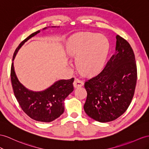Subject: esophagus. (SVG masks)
<instances>
[{
    "label": "esophagus",
    "instance_id": "esophagus-1",
    "mask_svg": "<svg viewBox=\"0 0 149 149\" xmlns=\"http://www.w3.org/2000/svg\"><path fill=\"white\" fill-rule=\"evenodd\" d=\"M84 82L82 81H81L78 79H75L74 82V87L75 88H77V87H81L83 86Z\"/></svg>",
    "mask_w": 149,
    "mask_h": 149
}]
</instances>
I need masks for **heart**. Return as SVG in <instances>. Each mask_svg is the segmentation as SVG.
<instances>
[{
    "instance_id": "1",
    "label": "heart",
    "mask_w": 149,
    "mask_h": 149,
    "mask_svg": "<svg viewBox=\"0 0 149 149\" xmlns=\"http://www.w3.org/2000/svg\"><path fill=\"white\" fill-rule=\"evenodd\" d=\"M108 52V40L100 34H80L70 39L67 45V54L76 58L79 70L86 75L101 70Z\"/></svg>"
}]
</instances>
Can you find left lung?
<instances>
[{
    "instance_id": "left-lung-1",
    "label": "left lung",
    "mask_w": 149,
    "mask_h": 149,
    "mask_svg": "<svg viewBox=\"0 0 149 149\" xmlns=\"http://www.w3.org/2000/svg\"><path fill=\"white\" fill-rule=\"evenodd\" d=\"M115 53L96 77L85 82L87 93L84 106L90 118L101 123L122 115L135 93L137 71L135 55L128 42L116 35Z\"/></svg>"
}]
</instances>
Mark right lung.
Returning <instances> with one entry per match:
<instances>
[{"label": "right lung", "mask_w": 149, "mask_h": 149, "mask_svg": "<svg viewBox=\"0 0 149 149\" xmlns=\"http://www.w3.org/2000/svg\"><path fill=\"white\" fill-rule=\"evenodd\" d=\"M56 27V26H52ZM45 28L43 29H47ZM40 30L32 33L22 41L14 52L13 61L19 49L25 42L35 36ZM11 82L17 102L24 112L32 119L41 122H51L64 112V100L74 91V78L59 80L42 91H33L26 88L19 81L13 62L10 70Z\"/></svg>", "instance_id": "1"}]
</instances>
